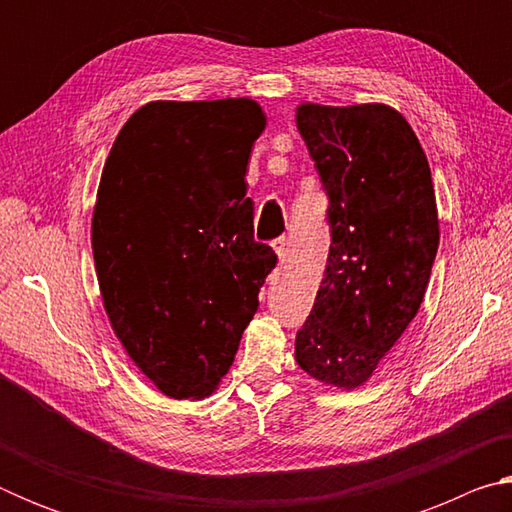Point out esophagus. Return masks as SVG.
<instances>
[{
  "label": "esophagus",
  "mask_w": 512,
  "mask_h": 512,
  "mask_svg": "<svg viewBox=\"0 0 512 512\" xmlns=\"http://www.w3.org/2000/svg\"><path fill=\"white\" fill-rule=\"evenodd\" d=\"M273 248H275L277 257H280V262H284V259L289 257V239H287V237L275 239V241H273Z\"/></svg>",
  "instance_id": "esophagus-1"
}]
</instances>
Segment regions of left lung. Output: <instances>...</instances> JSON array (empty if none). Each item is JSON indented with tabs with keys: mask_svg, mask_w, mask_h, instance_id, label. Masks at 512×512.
<instances>
[{
	"mask_svg": "<svg viewBox=\"0 0 512 512\" xmlns=\"http://www.w3.org/2000/svg\"><path fill=\"white\" fill-rule=\"evenodd\" d=\"M298 131L329 196L325 277L296 334L298 366L361 386L418 314L438 250L431 169L400 112L302 103Z\"/></svg>",
	"mask_w": 512,
	"mask_h": 512,
	"instance_id": "left-lung-1",
	"label": "left lung"
}]
</instances>
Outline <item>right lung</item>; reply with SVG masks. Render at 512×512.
<instances>
[{
  "mask_svg": "<svg viewBox=\"0 0 512 512\" xmlns=\"http://www.w3.org/2000/svg\"><path fill=\"white\" fill-rule=\"evenodd\" d=\"M253 99L153 101L121 128L101 173L92 250L103 307L164 395L201 400L235 361L277 264L253 237Z\"/></svg>",
  "mask_w": 512,
  "mask_h": 512,
  "instance_id": "1",
  "label": "right lung"
}]
</instances>
